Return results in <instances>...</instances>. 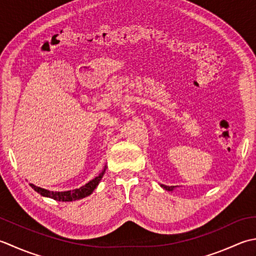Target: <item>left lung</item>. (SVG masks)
Instances as JSON below:
<instances>
[{
	"mask_svg": "<svg viewBox=\"0 0 256 256\" xmlns=\"http://www.w3.org/2000/svg\"><path fill=\"white\" fill-rule=\"evenodd\" d=\"M161 186L164 188V189H166V190H168V191H171V190H174V186H164V184H161Z\"/></svg>",
	"mask_w": 256,
	"mask_h": 256,
	"instance_id": "obj_1",
	"label": "left lung"
}]
</instances>
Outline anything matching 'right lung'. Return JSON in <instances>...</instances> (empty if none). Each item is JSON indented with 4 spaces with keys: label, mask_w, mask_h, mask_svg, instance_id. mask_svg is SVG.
<instances>
[{
    "label": "right lung",
    "mask_w": 256,
    "mask_h": 256,
    "mask_svg": "<svg viewBox=\"0 0 256 256\" xmlns=\"http://www.w3.org/2000/svg\"><path fill=\"white\" fill-rule=\"evenodd\" d=\"M105 170L102 172L98 176H96L95 179H92V181L88 182L85 186H80V189H75L72 191H64V192H54V191H50V190H46L43 189V188H40V186H36L34 184H30V186L33 188V189L40 194V196H48L50 198V199H54L56 201H65V202H70V201H75V200H80L82 199V198H86L90 194H92V191L96 189V186H98L99 181L102 180L104 174H105Z\"/></svg>",
    "instance_id": "add662e5"
}]
</instances>
